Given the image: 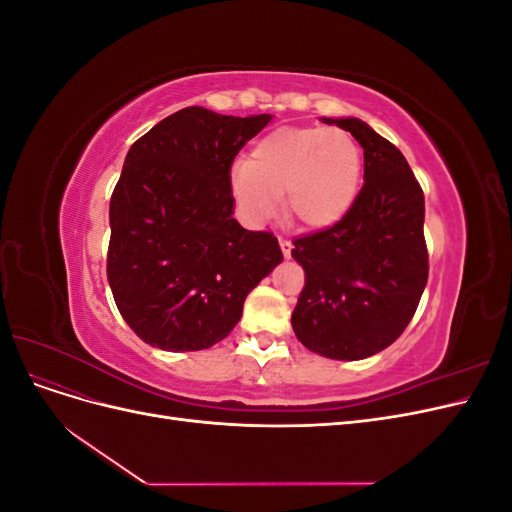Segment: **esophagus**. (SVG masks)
I'll return each instance as SVG.
<instances>
[{"mask_svg":"<svg viewBox=\"0 0 512 512\" xmlns=\"http://www.w3.org/2000/svg\"><path fill=\"white\" fill-rule=\"evenodd\" d=\"M280 247H282V254L284 258H290V250H292V241L286 237H280Z\"/></svg>","mask_w":512,"mask_h":512,"instance_id":"34e87169","label":"esophagus"}]
</instances>
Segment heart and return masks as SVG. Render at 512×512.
I'll list each match as a JSON object with an SVG mask.
<instances>
[{
	"label": "heart",
	"instance_id": "b5f03b06",
	"mask_svg": "<svg viewBox=\"0 0 512 512\" xmlns=\"http://www.w3.org/2000/svg\"><path fill=\"white\" fill-rule=\"evenodd\" d=\"M361 170V149L348 132L277 128L252 147L250 162L232 168L230 194L250 226L271 220L284 196L294 222L322 230L350 211Z\"/></svg>",
	"mask_w": 512,
	"mask_h": 512
}]
</instances>
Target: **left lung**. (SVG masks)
<instances>
[{
    "label": "left lung",
    "mask_w": 512,
    "mask_h": 512,
    "mask_svg": "<svg viewBox=\"0 0 512 512\" xmlns=\"http://www.w3.org/2000/svg\"><path fill=\"white\" fill-rule=\"evenodd\" d=\"M363 147L365 183L335 226L294 241L305 288L292 312L299 342L335 361L389 348L427 284L425 196L401 151L356 117H322Z\"/></svg>",
    "instance_id": "obj_1"
}]
</instances>
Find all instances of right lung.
Here are the masks:
<instances>
[{"mask_svg": "<svg viewBox=\"0 0 512 512\" xmlns=\"http://www.w3.org/2000/svg\"><path fill=\"white\" fill-rule=\"evenodd\" d=\"M271 119L188 106L130 147L108 209L106 273L145 344L192 352L222 342L247 294L284 260L271 232L232 218V160Z\"/></svg>", "mask_w": 512, "mask_h": 512, "instance_id": "1", "label": "right lung"}]
</instances>
